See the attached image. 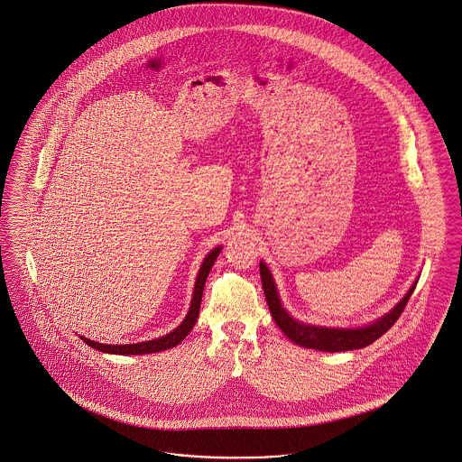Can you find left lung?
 Masks as SVG:
<instances>
[{
	"label": "left lung",
	"mask_w": 462,
	"mask_h": 462,
	"mask_svg": "<svg viewBox=\"0 0 462 462\" xmlns=\"http://www.w3.org/2000/svg\"><path fill=\"white\" fill-rule=\"evenodd\" d=\"M260 275H262V286H263L264 298L270 308V313L277 326L286 334L287 337L305 348L311 350H320V352H348V350H358L373 345L375 339H379L386 330L390 329L398 317L402 315L403 308L407 305L412 291L416 289V284L411 287V291L405 294V298L396 305L388 315L381 317L377 322H374L367 328L360 329H329V328H317V326H308L294 320L287 313L277 289L275 282L268 272L264 263H260Z\"/></svg>",
	"instance_id": "8db88e82"
}]
</instances>
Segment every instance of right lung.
Wrapping results in <instances>:
<instances>
[{
	"instance_id": "obj_1",
	"label": "right lung",
	"mask_w": 462,
	"mask_h": 462,
	"mask_svg": "<svg viewBox=\"0 0 462 462\" xmlns=\"http://www.w3.org/2000/svg\"><path fill=\"white\" fill-rule=\"evenodd\" d=\"M220 247H215L204 260V263L199 270L198 281H196V287H194V296H192V305L190 310L185 317V320L176 328L173 332L162 336V337H157L152 341H145V343H134V345H102V343H97V341H91L87 337H81L88 346L98 350V352L114 353V355H145V353H155L162 352V350H170L176 346L178 343H181L187 334L192 330V328L196 326L199 317V308H200V301H202V291H204V284H206V279L213 268V263L217 262L218 254H220Z\"/></svg>"
}]
</instances>
